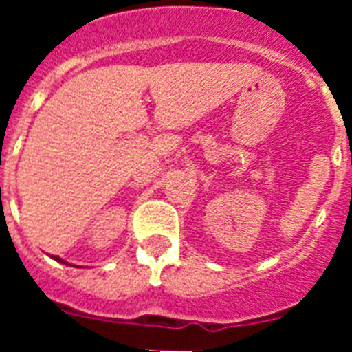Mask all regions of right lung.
I'll return each mask as SVG.
<instances>
[{
  "instance_id": "1",
  "label": "right lung",
  "mask_w": 352,
  "mask_h": 352,
  "mask_svg": "<svg viewBox=\"0 0 352 352\" xmlns=\"http://www.w3.org/2000/svg\"><path fill=\"white\" fill-rule=\"evenodd\" d=\"M54 259H56V261H61V263H65V261L60 259V257H54Z\"/></svg>"
}]
</instances>
